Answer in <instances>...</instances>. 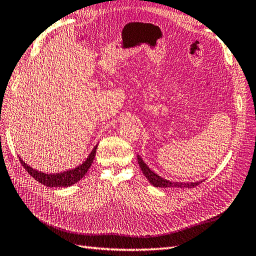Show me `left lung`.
Segmentation results:
<instances>
[{"mask_svg":"<svg viewBox=\"0 0 256 256\" xmlns=\"http://www.w3.org/2000/svg\"><path fill=\"white\" fill-rule=\"evenodd\" d=\"M137 161L140 163V166L144 175L149 180L150 184L154 187H163V188H194L198 186L201 182H175L162 178L161 176L156 175L154 172L150 170L145 162L142 161L140 156H137Z\"/></svg>","mask_w":256,"mask_h":256,"instance_id":"obj_1","label":"left lung"}]
</instances>
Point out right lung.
<instances>
[{
	"mask_svg": "<svg viewBox=\"0 0 256 256\" xmlns=\"http://www.w3.org/2000/svg\"><path fill=\"white\" fill-rule=\"evenodd\" d=\"M96 149H97V146H95L94 149L92 150V152L88 156V159L85 160L81 166H78L76 168L69 170V171H66L62 173H56V174L42 173V172L36 171V170L29 166L27 163H24L20 158H19V161H20L22 166H24L26 171H27L36 180L41 182V184H43L44 186L69 187L71 185L76 184V182H78L81 178H83V176L88 173V171L90 170L92 163H93V160L95 158Z\"/></svg>",
	"mask_w": 256,
	"mask_h": 256,
	"instance_id": "1",
	"label": "right lung"
}]
</instances>
